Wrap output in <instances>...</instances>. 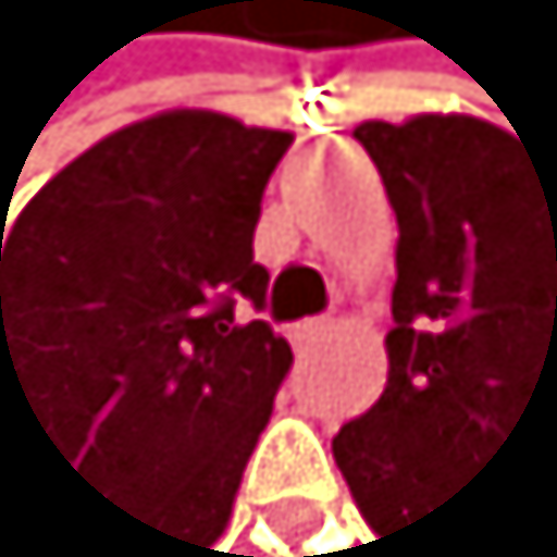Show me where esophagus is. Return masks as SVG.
Masks as SVG:
<instances>
[{
	"mask_svg": "<svg viewBox=\"0 0 557 557\" xmlns=\"http://www.w3.org/2000/svg\"><path fill=\"white\" fill-rule=\"evenodd\" d=\"M325 330H330L325 315H311V321H297V325H293V344H311V339H321Z\"/></svg>",
	"mask_w": 557,
	"mask_h": 557,
	"instance_id": "1",
	"label": "esophagus"
}]
</instances>
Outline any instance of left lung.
Masks as SVG:
<instances>
[{"label": "left lung", "instance_id": "8db88e82", "mask_svg": "<svg viewBox=\"0 0 557 557\" xmlns=\"http://www.w3.org/2000/svg\"><path fill=\"white\" fill-rule=\"evenodd\" d=\"M395 209L386 391L335 437L376 549H437V517L512 433L557 447V157L480 115L362 120Z\"/></svg>", "mask_w": 557, "mask_h": 557}]
</instances>
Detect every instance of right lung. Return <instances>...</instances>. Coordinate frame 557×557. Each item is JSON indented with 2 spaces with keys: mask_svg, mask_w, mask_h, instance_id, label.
<instances>
[{
  "mask_svg": "<svg viewBox=\"0 0 557 557\" xmlns=\"http://www.w3.org/2000/svg\"><path fill=\"white\" fill-rule=\"evenodd\" d=\"M293 134L162 110L91 143L0 232V400L134 517L148 557H203L293 368L236 321L264 301L256 222Z\"/></svg>",
  "mask_w": 557,
  "mask_h": 557,
  "instance_id": "1",
  "label": "right lung"
}]
</instances>
